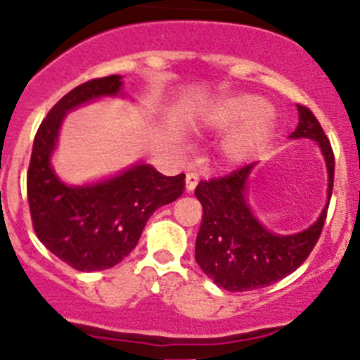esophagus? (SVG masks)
Wrapping results in <instances>:
<instances>
[{
    "label": "esophagus",
    "instance_id": "esophagus-1",
    "mask_svg": "<svg viewBox=\"0 0 360 360\" xmlns=\"http://www.w3.org/2000/svg\"><path fill=\"white\" fill-rule=\"evenodd\" d=\"M198 186V174L196 173H187L186 176V187L187 191H194V187Z\"/></svg>",
    "mask_w": 360,
    "mask_h": 360
}]
</instances>
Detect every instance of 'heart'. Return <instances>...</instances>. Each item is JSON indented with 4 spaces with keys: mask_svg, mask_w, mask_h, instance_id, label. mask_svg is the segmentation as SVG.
<instances>
[{
    "mask_svg": "<svg viewBox=\"0 0 360 360\" xmlns=\"http://www.w3.org/2000/svg\"><path fill=\"white\" fill-rule=\"evenodd\" d=\"M269 105L258 95L240 94L219 101L208 111L207 123L214 131H231L221 146V155L226 164L237 166L251 159L266 143L270 136Z\"/></svg>",
    "mask_w": 360,
    "mask_h": 360,
    "instance_id": "obj_1",
    "label": "heart"
}]
</instances>
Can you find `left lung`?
Masks as SVG:
<instances>
[{
  "label": "left lung",
  "mask_w": 360,
  "mask_h": 360,
  "mask_svg": "<svg viewBox=\"0 0 360 360\" xmlns=\"http://www.w3.org/2000/svg\"><path fill=\"white\" fill-rule=\"evenodd\" d=\"M299 127L292 138L318 141L328 169V201L334 186V152L320 122L299 104ZM255 162L229 174L198 184L196 198L203 221L196 238V262L215 285L228 292H248L269 286L295 272L307 259L323 229L327 207L311 228L279 237L263 228L245 203V182Z\"/></svg>",
  "instance_id": "8db88e82"
}]
</instances>
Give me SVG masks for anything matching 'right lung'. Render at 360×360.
Instances as JSON below:
<instances>
[{"instance_id":"right-lung-1","label":"right lung","mask_w":360,"mask_h":360,"mask_svg":"<svg viewBox=\"0 0 360 360\" xmlns=\"http://www.w3.org/2000/svg\"><path fill=\"white\" fill-rule=\"evenodd\" d=\"M120 86V75L75 86L51 108L33 141L26 176L33 229L54 256L81 272L111 269L131 255L150 215L186 187L184 173L164 176L146 164L95 186L68 187L58 180L51 153L65 115L91 98L116 95Z\"/></svg>"}]
</instances>
